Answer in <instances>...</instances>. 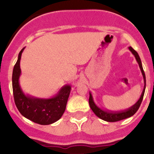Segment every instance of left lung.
I'll use <instances>...</instances> for the list:
<instances>
[{
    "instance_id": "1",
    "label": "left lung",
    "mask_w": 154,
    "mask_h": 154,
    "mask_svg": "<svg viewBox=\"0 0 154 154\" xmlns=\"http://www.w3.org/2000/svg\"><path fill=\"white\" fill-rule=\"evenodd\" d=\"M129 49L131 51L132 54L135 56L136 60H137V63H138L139 65V67L140 69L143 78V92L142 94H141L140 97V99H138V101H137L135 104H133L132 106H130V108L126 109L117 110V111H116V110H109L107 109H103L101 108V107H99V106H97V105L96 104V103L94 101L93 96H92V93H91V92H89V103L91 109L93 111L94 113L96 114L98 117L100 118V119H103V120L106 121V122H117V121L126 119V118H129L130 117V116H133L136 112H137L138 109L140 106L143 98L145 89H146V76H145V73H144L143 69L142 62H141L140 58L139 56L138 53L133 49V48L129 47Z\"/></svg>"
}]
</instances>
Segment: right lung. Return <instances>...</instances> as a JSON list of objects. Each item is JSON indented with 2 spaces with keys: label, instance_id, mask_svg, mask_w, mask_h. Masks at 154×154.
<instances>
[{
  "label": "right lung",
  "instance_id": "add662e5",
  "mask_svg": "<svg viewBox=\"0 0 154 154\" xmlns=\"http://www.w3.org/2000/svg\"><path fill=\"white\" fill-rule=\"evenodd\" d=\"M24 48H23L19 52L12 74V88L16 106L23 116L34 123L40 125L54 123L62 117L65 112L72 85H63L55 96L48 99L38 98L24 93L19 82L21 74L20 62Z\"/></svg>",
  "mask_w": 154,
  "mask_h": 154
}]
</instances>
